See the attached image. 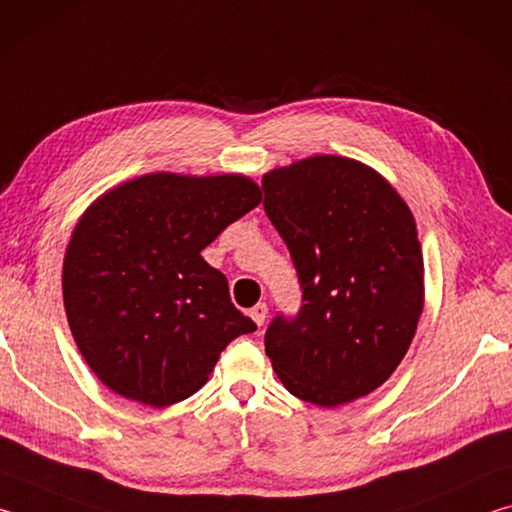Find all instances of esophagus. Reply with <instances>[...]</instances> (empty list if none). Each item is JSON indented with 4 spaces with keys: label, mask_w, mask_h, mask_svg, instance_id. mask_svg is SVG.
I'll list each match as a JSON object with an SVG mask.
<instances>
[{
    "label": "esophagus",
    "mask_w": 512,
    "mask_h": 512,
    "mask_svg": "<svg viewBox=\"0 0 512 512\" xmlns=\"http://www.w3.org/2000/svg\"><path fill=\"white\" fill-rule=\"evenodd\" d=\"M266 314H268V307L264 305V302H257V305L250 309V318H253L257 325H264Z\"/></svg>",
    "instance_id": "34e87169"
}]
</instances>
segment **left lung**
I'll return each mask as SVG.
<instances>
[{"mask_svg":"<svg viewBox=\"0 0 512 512\" xmlns=\"http://www.w3.org/2000/svg\"><path fill=\"white\" fill-rule=\"evenodd\" d=\"M264 210L298 271L296 318L275 316L264 345L291 395L341 406L400 366L424 305L409 205L375 169L314 155L264 173Z\"/></svg>","mask_w":512,"mask_h":512,"instance_id":"8db88e82","label":"left lung"}]
</instances>
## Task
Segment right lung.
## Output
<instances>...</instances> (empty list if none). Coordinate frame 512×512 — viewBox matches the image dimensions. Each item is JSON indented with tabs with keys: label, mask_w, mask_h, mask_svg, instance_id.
I'll return each instance as SVG.
<instances>
[{
	"label": "right lung",
	"mask_w": 512,
	"mask_h": 512,
	"mask_svg": "<svg viewBox=\"0 0 512 512\" xmlns=\"http://www.w3.org/2000/svg\"><path fill=\"white\" fill-rule=\"evenodd\" d=\"M262 203L239 176L146 173L97 198L63 262V300L83 359L103 384L146 406L201 388L221 352L257 325L230 302L201 250Z\"/></svg>",
	"instance_id": "1"
}]
</instances>
